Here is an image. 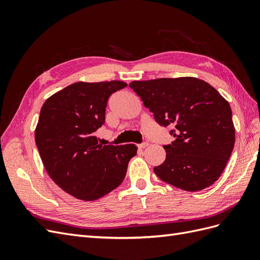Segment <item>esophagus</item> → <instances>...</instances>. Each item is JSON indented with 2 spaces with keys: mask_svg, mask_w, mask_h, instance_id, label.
<instances>
[{
  "mask_svg": "<svg viewBox=\"0 0 260 260\" xmlns=\"http://www.w3.org/2000/svg\"><path fill=\"white\" fill-rule=\"evenodd\" d=\"M146 146H148V142H143L142 144H139V145H138L139 148H144V147H146Z\"/></svg>",
  "mask_w": 260,
  "mask_h": 260,
  "instance_id": "34e87169",
  "label": "esophagus"
}]
</instances>
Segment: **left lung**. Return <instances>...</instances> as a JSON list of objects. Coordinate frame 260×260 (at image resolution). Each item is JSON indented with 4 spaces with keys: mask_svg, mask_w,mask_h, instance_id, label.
<instances>
[{
    "mask_svg": "<svg viewBox=\"0 0 260 260\" xmlns=\"http://www.w3.org/2000/svg\"><path fill=\"white\" fill-rule=\"evenodd\" d=\"M130 88L160 125H174L176 141L165 145L166 159L154 168L160 180L188 192L221 176L235 142L232 111L214 86L194 77L132 81Z\"/></svg>",
    "mask_w": 260,
    "mask_h": 260,
    "instance_id": "obj_1",
    "label": "left lung"
}]
</instances>
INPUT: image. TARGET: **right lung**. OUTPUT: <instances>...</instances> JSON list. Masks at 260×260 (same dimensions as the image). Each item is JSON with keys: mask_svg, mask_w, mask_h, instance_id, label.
<instances>
[{"mask_svg": "<svg viewBox=\"0 0 260 260\" xmlns=\"http://www.w3.org/2000/svg\"><path fill=\"white\" fill-rule=\"evenodd\" d=\"M123 81L76 82L44 102L35 140L44 168L61 190L95 201L120 185L135 144L101 145L94 132L105 122L108 98Z\"/></svg>", "mask_w": 260, "mask_h": 260, "instance_id": "add662e5", "label": "right lung"}]
</instances>
